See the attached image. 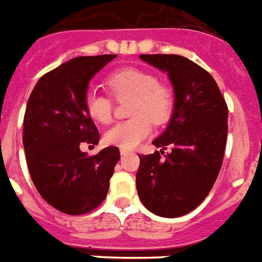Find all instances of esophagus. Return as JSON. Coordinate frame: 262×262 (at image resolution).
Returning <instances> with one entry per match:
<instances>
[{
  "instance_id": "esophagus-1",
  "label": "esophagus",
  "mask_w": 262,
  "mask_h": 262,
  "mask_svg": "<svg viewBox=\"0 0 262 262\" xmlns=\"http://www.w3.org/2000/svg\"><path fill=\"white\" fill-rule=\"evenodd\" d=\"M120 153H121V156H126V155H129V153H130V150H127V149H120Z\"/></svg>"
}]
</instances>
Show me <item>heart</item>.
<instances>
[{
    "mask_svg": "<svg viewBox=\"0 0 262 262\" xmlns=\"http://www.w3.org/2000/svg\"><path fill=\"white\" fill-rule=\"evenodd\" d=\"M106 86L117 99L132 98L129 114L105 132L103 140L107 145L121 149H133L149 136L152 124L164 125L173 109V93L168 86L159 83L155 74L140 69H121L112 72ZM84 107L91 120L106 124L112 120L113 102L109 97L90 90L84 97Z\"/></svg>",
    "mask_w": 262,
    "mask_h": 262,
    "instance_id": "b5f03b06",
    "label": "heart"
}]
</instances>
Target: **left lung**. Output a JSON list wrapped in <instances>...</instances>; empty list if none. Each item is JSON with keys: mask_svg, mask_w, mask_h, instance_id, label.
Returning <instances> with one entry per match:
<instances>
[{"mask_svg": "<svg viewBox=\"0 0 262 262\" xmlns=\"http://www.w3.org/2000/svg\"><path fill=\"white\" fill-rule=\"evenodd\" d=\"M168 74L173 86V114L153 141L172 150L140 157L138 196L164 218L188 214L205 201L221 171L227 137V105L216 82L201 66L180 55H140ZM161 155L164 150H160Z\"/></svg>", "mask_w": 262, "mask_h": 262, "instance_id": "left-lung-1", "label": "left lung"}]
</instances>
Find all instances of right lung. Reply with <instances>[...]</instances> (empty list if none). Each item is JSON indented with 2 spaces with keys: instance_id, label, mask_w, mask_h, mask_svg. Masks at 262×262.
Masks as SVG:
<instances>
[{
  "instance_id": "add662e5",
  "label": "right lung",
  "mask_w": 262,
  "mask_h": 262,
  "mask_svg": "<svg viewBox=\"0 0 262 262\" xmlns=\"http://www.w3.org/2000/svg\"><path fill=\"white\" fill-rule=\"evenodd\" d=\"M116 56L74 57L42 75L28 99L23 144L32 182L48 205L69 215L93 211L105 201L120 160L117 146L94 156L80 150L83 142L99 141L84 107L89 82Z\"/></svg>"
}]
</instances>
